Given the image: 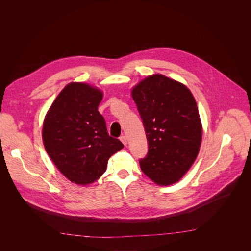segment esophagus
<instances>
[{
	"label": "esophagus",
	"instance_id": "obj_1",
	"mask_svg": "<svg viewBox=\"0 0 251 251\" xmlns=\"http://www.w3.org/2000/svg\"><path fill=\"white\" fill-rule=\"evenodd\" d=\"M120 141L123 143L124 146H127V137H126V136L122 135V136L120 137Z\"/></svg>",
	"mask_w": 251,
	"mask_h": 251
}]
</instances>
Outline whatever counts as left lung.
Returning a JSON list of instances; mask_svg holds the SVG:
<instances>
[{"label":"left lung","mask_w":251,"mask_h":251,"mask_svg":"<svg viewBox=\"0 0 251 251\" xmlns=\"http://www.w3.org/2000/svg\"><path fill=\"white\" fill-rule=\"evenodd\" d=\"M131 95L149 143L141 170L158 186L177 183L201 144L202 125L193 93L184 83L155 74L136 84Z\"/></svg>","instance_id":"left-lung-1"}]
</instances>
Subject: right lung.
<instances>
[{
  "label": "right lung",
  "mask_w": 251,
  "mask_h": 251,
  "mask_svg": "<svg viewBox=\"0 0 251 251\" xmlns=\"http://www.w3.org/2000/svg\"><path fill=\"white\" fill-rule=\"evenodd\" d=\"M103 92L85 82H70L59 92L43 124L44 146L70 182L87 186L105 173L109 158L124 146L108 135L98 105Z\"/></svg>",
  "instance_id": "add662e5"
}]
</instances>
